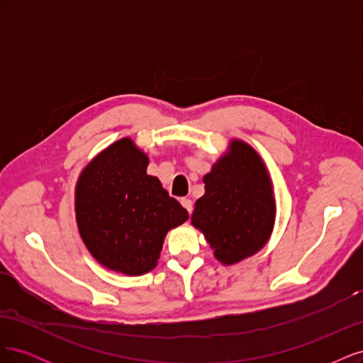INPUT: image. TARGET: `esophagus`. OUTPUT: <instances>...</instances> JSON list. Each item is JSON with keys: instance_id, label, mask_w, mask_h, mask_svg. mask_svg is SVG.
Returning <instances> with one entry per match:
<instances>
[{"instance_id": "34e87169", "label": "esophagus", "mask_w": 363, "mask_h": 363, "mask_svg": "<svg viewBox=\"0 0 363 363\" xmlns=\"http://www.w3.org/2000/svg\"><path fill=\"white\" fill-rule=\"evenodd\" d=\"M180 203H182V206L186 208V211H188L189 213L192 212V207H194V203L189 200V199H182L180 200Z\"/></svg>"}]
</instances>
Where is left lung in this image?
<instances>
[{
  "label": "left lung",
  "instance_id": "left-lung-1",
  "mask_svg": "<svg viewBox=\"0 0 363 363\" xmlns=\"http://www.w3.org/2000/svg\"><path fill=\"white\" fill-rule=\"evenodd\" d=\"M204 195L196 200L191 224L204 235L223 265H235L260 251L276 223V199L265 162L240 139L203 177Z\"/></svg>",
  "mask_w": 363,
  "mask_h": 363
}]
</instances>
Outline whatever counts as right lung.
I'll return each mask as SVG.
<instances>
[{"label": "right lung", "instance_id": "obj_1", "mask_svg": "<svg viewBox=\"0 0 363 363\" xmlns=\"http://www.w3.org/2000/svg\"><path fill=\"white\" fill-rule=\"evenodd\" d=\"M148 163L123 138L87 163L75 184V219L86 248L100 265L125 276L155 269L164 236L189 218L147 174Z\"/></svg>", "mask_w": 363, "mask_h": 363}]
</instances>
